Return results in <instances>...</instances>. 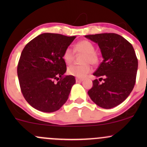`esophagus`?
Masks as SVG:
<instances>
[{
	"label": "esophagus",
	"instance_id": "obj_1",
	"mask_svg": "<svg viewBox=\"0 0 147 147\" xmlns=\"http://www.w3.org/2000/svg\"><path fill=\"white\" fill-rule=\"evenodd\" d=\"M82 81H83V79H82L76 78V82H77V83H80V82H82Z\"/></svg>",
	"mask_w": 147,
	"mask_h": 147
}]
</instances>
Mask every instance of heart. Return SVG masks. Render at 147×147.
I'll return each instance as SVG.
<instances>
[{"label":"heart","mask_w":147,"mask_h":147,"mask_svg":"<svg viewBox=\"0 0 147 147\" xmlns=\"http://www.w3.org/2000/svg\"><path fill=\"white\" fill-rule=\"evenodd\" d=\"M95 45L88 40H82L74 45L73 50L75 53H82L84 55L82 58V65H73L68 68L69 75L74 77L83 78L92 70V65H96L99 62V55L95 51ZM75 53L70 48H65L62 55V59L65 63L70 65L74 59Z\"/></svg>","instance_id":"obj_1"}]
</instances>
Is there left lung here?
Masks as SVG:
<instances>
[{
    "mask_svg": "<svg viewBox=\"0 0 147 147\" xmlns=\"http://www.w3.org/2000/svg\"><path fill=\"white\" fill-rule=\"evenodd\" d=\"M98 44L104 60L93 75L88 91L92 102L103 109H111L124 102L134 88L138 59L132 45L120 35L102 33L85 36ZM103 80V83L99 81Z\"/></svg>",
    "mask_w": 147,
    "mask_h": 147,
    "instance_id": "left-lung-1",
    "label": "left lung"
}]
</instances>
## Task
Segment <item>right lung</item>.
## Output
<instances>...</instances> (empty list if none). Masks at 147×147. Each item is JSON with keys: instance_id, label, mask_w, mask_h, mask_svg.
I'll list each match as a JSON object with an SVG mask.
<instances>
[{"instance_id": "1", "label": "right lung", "mask_w": 147, "mask_h": 147, "mask_svg": "<svg viewBox=\"0 0 147 147\" xmlns=\"http://www.w3.org/2000/svg\"><path fill=\"white\" fill-rule=\"evenodd\" d=\"M75 38L43 33L22 51L17 66L20 87L25 100L36 110L55 112L68 99L75 78L64 75L66 64L62 55Z\"/></svg>"}]
</instances>
